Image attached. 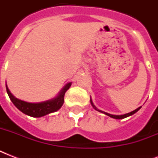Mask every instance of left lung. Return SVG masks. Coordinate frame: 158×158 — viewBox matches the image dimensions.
Segmentation results:
<instances>
[{
	"mask_svg": "<svg viewBox=\"0 0 158 158\" xmlns=\"http://www.w3.org/2000/svg\"><path fill=\"white\" fill-rule=\"evenodd\" d=\"M90 102H91V104H92V106H94V109H95V110H98V111H100V112H102V113H104V114H106V115H108V116H110V117H111V118H114V119H124V118H125V117H128V116H130V115H132L133 114H135V112H137L138 110H139L140 108H141V106H140V107L137 108V109H136V110H133V111H131V112H130V113H127V114H125V115H110V114H109V113L104 112V111H102V110H98V108H97L96 106H95L94 105V103H93V102H92V100H90Z\"/></svg>",
	"mask_w": 158,
	"mask_h": 158,
	"instance_id": "obj_1",
	"label": "left lung"
}]
</instances>
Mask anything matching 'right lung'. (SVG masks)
I'll use <instances>...</instances> for the list:
<instances>
[{
    "mask_svg": "<svg viewBox=\"0 0 158 158\" xmlns=\"http://www.w3.org/2000/svg\"><path fill=\"white\" fill-rule=\"evenodd\" d=\"M70 85H71L70 83L67 84L56 98L43 102H39V103H29V102H26L21 101L19 99L16 98L10 92L7 85H6V91L11 102L20 111L33 117H41L43 115H48L49 113L56 111L61 107V106L64 103V94L69 89Z\"/></svg>",
    "mask_w": 158,
    "mask_h": 158,
    "instance_id": "1",
    "label": "right lung"
}]
</instances>
